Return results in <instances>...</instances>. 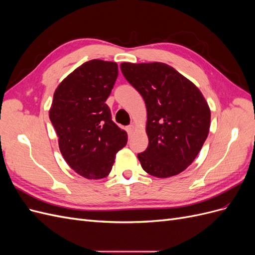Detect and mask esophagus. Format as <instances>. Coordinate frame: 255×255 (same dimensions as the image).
Listing matches in <instances>:
<instances>
[{
  "instance_id": "obj_1",
  "label": "esophagus",
  "mask_w": 255,
  "mask_h": 255,
  "mask_svg": "<svg viewBox=\"0 0 255 255\" xmlns=\"http://www.w3.org/2000/svg\"><path fill=\"white\" fill-rule=\"evenodd\" d=\"M134 129H135V127L134 126H128L127 127V132L128 135H132L134 133Z\"/></svg>"
}]
</instances>
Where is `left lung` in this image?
<instances>
[{
	"mask_svg": "<svg viewBox=\"0 0 255 255\" xmlns=\"http://www.w3.org/2000/svg\"><path fill=\"white\" fill-rule=\"evenodd\" d=\"M120 68L146 106L149 145L138 154L142 169L156 177L181 173L210 132L211 111L201 91L164 63H122Z\"/></svg>",
	"mask_w": 255,
	"mask_h": 255,
	"instance_id": "1",
	"label": "left lung"
}]
</instances>
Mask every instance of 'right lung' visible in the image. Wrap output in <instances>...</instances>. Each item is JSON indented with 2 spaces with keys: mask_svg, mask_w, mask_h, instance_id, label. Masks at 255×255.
<instances>
[{
  "mask_svg": "<svg viewBox=\"0 0 255 255\" xmlns=\"http://www.w3.org/2000/svg\"><path fill=\"white\" fill-rule=\"evenodd\" d=\"M118 76L114 61L92 59L69 74L54 92L49 112L61 155L80 175L99 180L110 174L128 134L112 120L105 101Z\"/></svg>",
  "mask_w": 255,
  "mask_h": 255,
  "instance_id": "1",
  "label": "right lung"
}]
</instances>
